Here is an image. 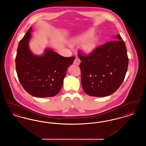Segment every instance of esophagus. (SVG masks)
I'll return each mask as SVG.
<instances>
[{
    "label": "esophagus",
    "instance_id": "obj_1",
    "mask_svg": "<svg viewBox=\"0 0 146 146\" xmlns=\"http://www.w3.org/2000/svg\"><path fill=\"white\" fill-rule=\"evenodd\" d=\"M80 63V60L79 58H76L75 59V60L74 61V62H73V63H74V64L78 65V66L79 65Z\"/></svg>",
    "mask_w": 146,
    "mask_h": 146
}]
</instances>
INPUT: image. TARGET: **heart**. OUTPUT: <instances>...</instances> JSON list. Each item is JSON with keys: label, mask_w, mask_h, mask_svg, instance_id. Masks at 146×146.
I'll return each instance as SVG.
<instances>
[{"label": "heart", "mask_w": 146, "mask_h": 146, "mask_svg": "<svg viewBox=\"0 0 146 146\" xmlns=\"http://www.w3.org/2000/svg\"><path fill=\"white\" fill-rule=\"evenodd\" d=\"M94 31L90 29L86 31L82 34L78 35L71 40L73 45L81 44V50L85 55H89L92 54L96 49L99 42V38L97 35H93Z\"/></svg>", "instance_id": "1"}]
</instances>
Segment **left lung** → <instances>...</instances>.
Returning <instances> with one entry per match:
<instances>
[{
  "label": "left lung",
  "mask_w": 146,
  "mask_h": 146,
  "mask_svg": "<svg viewBox=\"0 0 146 146\" xmlns=\"http://www.w3.org/2000/svg\"><path fill=\"white\" fill-rule=\"evenodd\" d=\"M113 38L115 40L98 47L90 55L78 54L82 61L80 68L82 87L91 96L111 95L125 78L129 63L125 42L120 35Z\"/></svg>",
  "instance_id": "8db88e82"
}]
</instances>
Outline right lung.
I'll list each match as a JSON object with an SVG mask.
<instances>
[{"label":"right lung","mask_w":146,"mask_h":146,"mask_svg":"<svg viewBox=\"0 0 146 146\" xmlns=\"http://www.w3.org/2000/svg\"><path fill=\"white\" fill-rule=\"evenodd\" d=\"M32 32L31 27L19 44L15 58L18 78L32 96L53 97L61 90L67 70L75 58L63 57L50 48L41 55H35L29 46Z\"/></svg>","instance_id":"obj_1"}]
</instances>
